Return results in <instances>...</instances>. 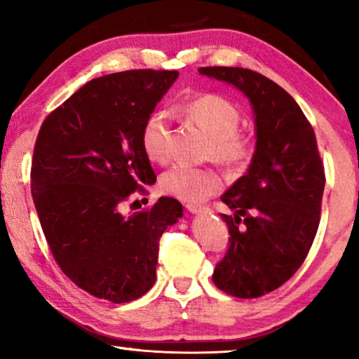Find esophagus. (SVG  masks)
<instances>
[{"label": "esophagus", "mask_w": 359, "mask_h": 359, "mask_svg": "<svg viewBox=\"0 0 359 359\" xmlns=\"http://www.w3.org/2000/svg\"><path fill=\"white\" fill-rule=\"evenodd\" d=\"M186 209L193 214H210L212 212L210 208H208V205H203V204H186Z\"/></svg>", "instance_id": "1"}]
</instances>
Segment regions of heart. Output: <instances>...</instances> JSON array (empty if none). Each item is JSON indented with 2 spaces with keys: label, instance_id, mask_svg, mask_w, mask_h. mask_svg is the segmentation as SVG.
Here are the masks:
<instances>
[{
  "label": "heart",
  "instance_id": "obj_1",
  "mask_svg": "<svg viewBox=\"0 0 359 359\" xmlns=\"http://www.w3.org/2000/svg\"><path fill=\"white\" fill-rule=\"evenodd\" d=\"M184 112L212 139L210 155L215 160L230 168H238L250 160L253 144L248 137L238 134L242 116L232 102L219 95H203L191 100L184 106ZM142 147L155 163L168 160L170 124L166 112L156 111L147 117L142 127ZM160 188L181 201L196 203L222 189V178L210 168L175 165L161 176Z\"/></svg>",
  "mask_w": 359,
  "mask_h": 359
}]
</instances>
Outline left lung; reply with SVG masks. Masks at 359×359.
I'll list each match as a JSON object with an SVG mask.
<instances>
[{
	"label": "left lung",
	"mask_w": 359,
	"mask_h": 359,
	"mask_svg": "<svg viewBox=\"0 0 359 359\" xmlns=\"http://www.w3.org/2000/svg\"><path fill=\"white\" fill-rule=\"evenodd\" d=\"M199 73L248 97L257 134L247 173L220 198L232 210L220 214L230 247L212 281L238 299L262 297L301 268L316 238L325 188L316 134L294 97L269 78L238 67Z\"/></svg>",
	"instance_id": "1"
}]
</instances>
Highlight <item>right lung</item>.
Segmentation results:
<instances>
[{"label": "right lung", "mask_w": 359, "mask_h": 359, "mask_svg": "<svg viewBox=\"0 0 359 359\" xmlns=\"http://www.w3.org/2000/svg\"><path fill=\"white\" fill-rule=\"evenodd\" d=\"M180 73L129 70L88 81L50 112L34 147L31 189L50 252L91 296L135 301L155 284L158 240L183 217L160 198L122 214V203L156 176L142 127Z\"/></svg>", "instance_id": "add662e5"}]
</instances>
